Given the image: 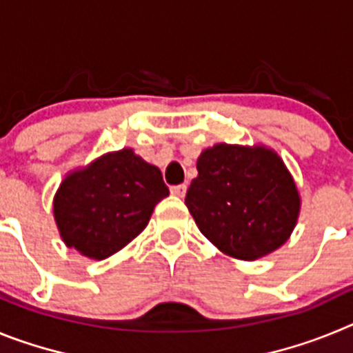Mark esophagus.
I'll use <instances>...</instances> for the list:
<instances>
[{
  "label": "esophagus",
  "mask_w": 353,
  "mask_h": 353,
  "mask_svg": "<svg viewBox=\"0 0 353 353\" xmlns=\"http://www.w3.org/2000/svg\"><path fill=\"white\" fill-rule=\"evenodd\" d=\"M187 192V185L185 183H182V185H174L171 187V194L173 196H179V198H183Z\"/></svg>",
  "instance_id": "obj_1"
}]
</instances>
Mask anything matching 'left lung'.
I'll return each mask as SVG.
<instances>
[{
	"label": "left lung",
	"instance_id": "1",
	"mask_svg": "<svg viewBox=\"0 0 353 353\" xmlns=\"http://www.w3.org/2000/svg\"><path fill=\"white\" fill-rule=\"evenodd\" d=\"M196 168L185 205L199 232L219 251L252 261L288 240L301 196L274 150L219 143L201 152Z\"/></svg>",
	"mask_w": 353,
	"mask_h": 353
}]
</instances>
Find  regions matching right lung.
Instances as JSON below:
<instances>
[{"label":"right lung","mask_w":353,"mask_h":353,"mask_svg":"<svg viewBox=\"0 0 353 353\" xmlns=\"http://www.w3.org/2000/svg\"><path fill=\"white\" fill-rule=\"evenodd\" d=\"M168 194L161 170L123 148L68 173L52 210L67 248L105 260L145 230L155 205Z\"/></svg>","instance_id":"right-lung-1"}]
</instances>
